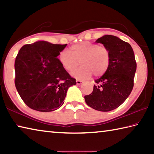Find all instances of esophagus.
Masks as SVG:
<instances>
[{
    "label": "esophagus",
    "mask_w": 154,
    "mask_h": 154,
    "mask_svg": "<svg viewBox=\"0 0 154 154\" xmlns=\"http://www.w3.org/2000/svg\"><path fill=\"white\" fill-rule=\"evenodd\" d=\"M76 83H77V85H80V84H82V81H80V80L77 79L76 80Z\"/></svg>",
    "instance_id": "1"
}]
</instances>
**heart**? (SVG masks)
Returning <instances> with one entry per match:
<instances>
[{
    "label": "heart",
    "mask_w": 154,
    "mask_h": 154,
    "mask_svg": "<svg viewBox=\"0 0 154 154\" xmlns=\"http://www.w3.org/2000/svg\"><path fill=\"white\" fill-rule=\"evenodd\" d=\"M70 51L71 54L63 50L58 58L63 67L68 72L73 71L80 62L82 66L71 73L77 79H88L92 73L96 77L102 76L110 65V54L108 49L97 44L82 42L71 46Z\"/></svg>",
    "instance_id": "b5f03b06"
}]
</instances>
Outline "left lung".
Masks as SVG:
<instances>
[{"mask_svg": "<svg viewBox=\"0 0 154 154\" xmlns=\"http://www.w3.org/2000/svg\"><path fill=\"white\" fill-rule=\"evenodd\" d=\"M107 48L110 63L105 73L95 81L93 91L85 96L86 104L96 110L108 112L121 106L134 85L137 63L129 44L116 36L105 35L96 41Z\"/></svg>", "mask_w": 154, "mask_h": 154, "instance_id": "obj_1", "label": "left lung"}]
</instances>
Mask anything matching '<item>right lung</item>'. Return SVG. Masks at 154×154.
Returning a JSON list of instances; mask_svg holds the SVG:
<instances>
[{"mask_svg": "<svg viewBox=\"0 0 154 154\" xmlns=\"http://www.w3.org/2000/svg\"><path fill=\"white\" fill-rule=\"evenodd\" d=\"M66 46L39 41L19 50L15 84L25 104L33 110H57L63 104L68 88L76 84L57 58Z\"/></svg>", "mask_w": 154, "mask_h": 154, "instance_id": "add662e5", "label": "right lung"}]
</instances>
